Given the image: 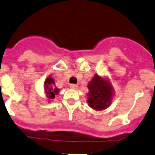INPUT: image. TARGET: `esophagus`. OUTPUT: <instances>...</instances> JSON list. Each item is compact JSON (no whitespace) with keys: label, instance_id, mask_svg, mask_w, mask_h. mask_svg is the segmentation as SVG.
Segmentation results:
<instances>
[{"label":"esophagus","instance_id":"obj_1","mask_svg":"<svg viewBox=\"0 0 155 155\" xmlns=\"http://www.w3.org/2000/svg\"><path fill=\"white\" fill-rule=\"evenodd\" d=\"M78 85L77 84H71L70 85V87L71 88V89H76V88H78Z\"/></svg>","mask_w":155,"mask_h":155}]
</instances>
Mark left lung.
Instances as JSON below:
<instances>
[{
    "mask_svg": "<svg viewBox=\"0 0 155 155\" xmlns=\"http://www.w3.org/2000/svg\"><path fill=\"white\" fill-rule=\"evenodd\" d=\"M88 105L94 110L101 111L111 105L114 96V91L110 80L106 77L95 74L88 83Z\"/></svg>",
    "mask_w": 155,
    "mask_h": 155,
    "instance_id": "8db88e82",
    "label": "left lung"
}]
</instances>
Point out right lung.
Listing matches in <instances>:
<instances>
[{
    "label": "right lung",
    "instance_id": "1",
    "mask_svg": "<svg viewBox=\"0 0 155 155\" xmlns=\"http://www.w3.org/2000/svg\"><path fill=\"white\" fill-rule=\"evenodd\" d=\"M59 91L60 90L55 87V83L51 76L47 77L44 81V92L48 101H51L54 99L55 96L58 95Z\"/></svg>",
    "mask_w": 155,
    "mask_h": 155
}]
</instances>
